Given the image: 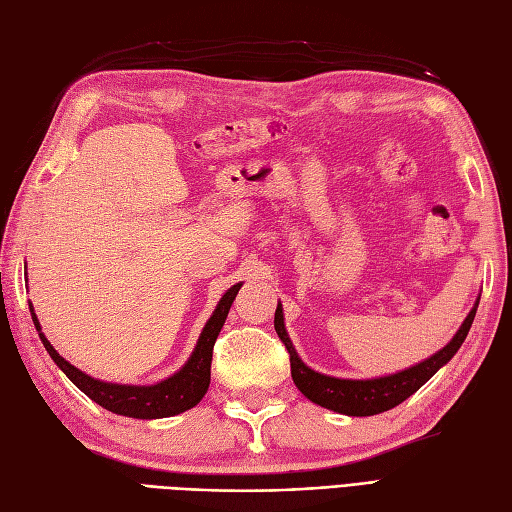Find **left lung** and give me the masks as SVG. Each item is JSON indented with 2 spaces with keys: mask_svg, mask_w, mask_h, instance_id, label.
<instances>
[{
  "mask_svg": "<svg viewBox=\"0 0 512 512\" xmlns=\"http://www.w3.org/2000/svg\"><path fill=\"white\" fill-rule=\"evenodd\" d=\"M478 301L480 297L476 299L474 308L467 314V319L444 349L416 366L396 372V375L377 379H338L321 375V372H316L303 364L293 347V342H290L286 334L282 303H278V310H275L273 325L290 355V375H293V381L303 396L325 409L344 413V416H375V413H383L403 403V400H407L413 392H418L441 366L450 362L454 353L461 349L467 331L474 323Z\"/></svg>",
  "mask_w": 512,
  "mask_h": 512,
  "instance_id": "obj_1",
  "label": "left lung"
}]
</instances>
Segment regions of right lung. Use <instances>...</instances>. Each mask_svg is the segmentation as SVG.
Instances as JSON below:
<instances>
[{
    "instance_id": "obj_1",
    "label": "right lung",
    "mask_w": 512,
    "mask_h": 512,
    "mask_svg": "<svg viewBox=\"0 0 512 512\" xmlns=\"http://www.w3.org/2000/svg\"><path fill=\"white\" fill-rule=\"evenodd\" d=\"M241 286L243 282L234 284L232 288L226 290L224 297L219 299L215 312L211 314V319L206 321L202 329L196 349H193L191 357L187 359V364L178 372H174L172 377L163 379L155 385H120V383H107L86 375V372H81L73 364H68L66 359L51 347V342L45 338L43 331H40V323L36 319L32 303H30V312H32V321L36 325L38 336L43 340L45 349L51 355L53 362L58 364V368L64 372V375L71 379L88 398H92L96 405H101L112 413H118V416L155 420V418L178 416V413L196 407L202 400V396L206 394V390H209L213 344L226 323L228 310Z\"/></svg>"
}]
</instances>
